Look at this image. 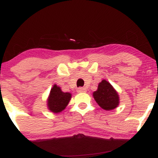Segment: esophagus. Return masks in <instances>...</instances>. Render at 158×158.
Wrapping results in <instances>:
<instances>
[{
    "mask_svg": "<svg viewBox=\"0 0 158 158\" xmlns=\"http://www.w3.org/2000/svg\"><path fill=\"white\" fill-rule=\"evenodd\" d=\"M85 91H86V88H79L77 89V92H79V93H82V92Z\"/></svg>",
    "mask_w": 158,
    "mask_h": 158,
    "instance_id": "34e87169",
    "label": "esophagus"
}]
</instances>
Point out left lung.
I'll use <instances>...</instances> for the list:
<instances>
[{"label": "left lung", "mask_w": 158, "mask_h": 158, "mask_svg": "<svg viewBox=\"0 0 158 158\" xmlns=\"http://www.w3.org/2000/svg\"><path fill=\"white\" fill-rule=\"evenodd\" d=\"M93 97L97 104L106 110H113L119 104L118 93L106 79H102L99 83L97 90L93 93Z\"/></svg>", "instance_id": "1"}]
</instances>
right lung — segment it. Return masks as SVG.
I'll list each match as a JSON object with an SVG mask.
<instances>
[{"instance_id": "1", "label": "right lung", "mask_w": 158, "mask_h": 158, "mask_svg": "<svg viewBox=\"0 0 158 158\" xmlns=\"http://www.w3.org/2000/svg\"><path fill=\"white\" fill-rule=\"evenodd\" d=\"M71 97V94L63 92L60 87L53 85L47 99L48 110L52 113H60L68 106Z\"/></svg>"}]
</instances>
